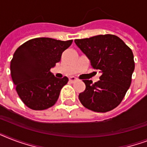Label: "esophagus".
<instances>
[{
  "label": "esophagus",
  "instance_id": "34e87169",
  "mask_svg": "<svg viewBox=\"0 0 147 147\" xmlns=\"http://www.w3.org/2000/svg\"><path fill=\"white\" fill-rule=\"evenodd\" d=\"M76 80H77V79H76V78H75V77H73V76L69 78V82H76Z\"/></svg>",
  "mask_w": 147,
  "mask_h": 147
}]
</instances>
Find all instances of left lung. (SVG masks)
I'll use <instances>...</instances> for the list:
<instances>
[{
  "mask_svg": "<svg viewBox=\"0 0 147 147\" xmlns=\"http://www.w3.org/2000/svg\"><path fill=\"white\" fill-rule=\"evenodd\" d=\"M88 58L91 65L101 73L100 80H83L85 90L78 98L85 107L95 112L110 111L117 107L131 84L134 70L132 50L118 36L98 35L75 40Z\"/></svg>",
  "mask_w": 147,
  "mask_h": 147,
  "instance_id": "obj_1",
  "label": "left lung"
}]
</instances>
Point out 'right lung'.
<instances>
[{"label": "right lung", "instance_id": "1", "mask_svg": "<svg viewBox=\"0 0 147 147\" xmlns=\"http://www.w3.org/2000/svg\"><path fill=\"white\" fill-rule=\"evenodd\" d=\"M71 42L72 40L35 38L15 51L10 62L11 78L17 94L29 108L46 110L57 101L69 78H56L50 69L59 62L62 53Z\"/></svg>", "mask_w": 147, "mask_h": 147}]
</instances>
